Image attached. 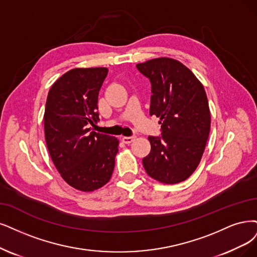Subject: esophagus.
Instances as JSON below:
<instances>
[{
  "instance_id": "34e87169",
  "label": "esophagus",
  "mask_w": 257,
  "mask_h": 257,
  "mask_svg": "<svg viewBox=\"0 0 257 257\" xmlns=\"http://www.w3.org/2000/svg\"><path fill=\"white\" fill-rule=\"evenodd\" d=\"M136 140V137H122L121 138V141L123 142L125 144H130L132 143Z\"/></svg>"
}]
</instances>
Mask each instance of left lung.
Segmentation results:
<instances>
[{"label":"left lung","instance_id":"left-lung-1","mask_svg":"<svg viewBox=\"0 0 257 257\" xmlns=\"http://www.w3.org/2000/svg\"><path fill=\"white\" fill-rule=\"evenodd\" d=\"M150 80V115L160 117L161 137H148L143 159L149 177L165 184L186 180L200 163L211 129L202 83L180 61L161 57L137 64Z\"/></svg>","mask_w":257,"mask_h":257}]
</instances>
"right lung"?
<instances>
[{
  "label": "right lung",
  "instance_id": "right-lung-1",
  "mask_svg": "<svg viewBox=\"0 0 257 257\" xmlns=\"http://www.w3.org/2000/svg\"><path fill=\"white\" fill-rule=\"evenodd\" d=\"M107 68L73 69L56 80L47 95L44 134L47 149L64 181L81 192L109 182L118 140L92 131L99 120L98 93Z\"/></svg>",
  "mask_w": 257,
  "mask_h": 257
}]
</instances>
